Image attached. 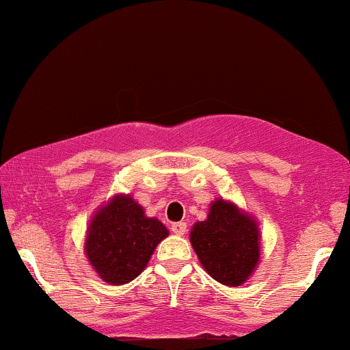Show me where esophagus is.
I'll use <instances>...</instances> for the list:
<instances>
[{"mask_svg": "<svg viewBox=\"0 0 350 350\" xmlns=\"http://www.w3.org/2000/svg\"><path fill=\"white\" fill-rule=\"evenodd\" d=\"M186 228H187V226L184 222L172 224V226H171L172 234H176V235H184V234H186Z\"/></svg>", "mask_w": 350, "mask_h": 350, "instance_id": "esophagus-1", "label": "esophagus"}]
</instances>
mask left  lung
I'll list each match as a JSON object with an SVG mask.
<instances>
[{
  "instance_id": "obj_1",
  "label": "left lung",
  "mask_w": 350,
  "mask_h": 350,
  "mask_svg": "<svg viewBox=\"0 0 350 350\" xmlns=\"http://www.w3.org/2000/svg\"><path fill=\"white\" fill-rule=\"evenodd\" d=\"M189 240L204 270L226 286L243 284L260 263L258 222L232 200H212L207 219L192 226Z\"/></svg>"
}]
</instances>
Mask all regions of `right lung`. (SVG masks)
<instances>
[{"label": "right lung", "mask_w": 350, "mask_h": 350, "mask_svg": "<svg viewBox=\"0 0 350 350\" xmlns=\"http://www.w3.org/2000/svg\"><path fill=\"white\" fill-rule=\"evenodd\" d=\"M170 235L166 226L130 194H115L92 215L87 227V260L108 284L130 283L146 268L152 252Z\"/></svg>", "instance_id": "1"}]
</instances>
